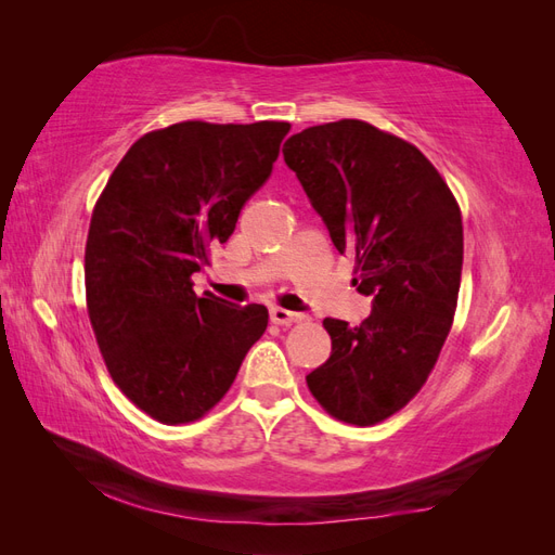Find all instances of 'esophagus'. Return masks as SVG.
<instances>
[{"instance_id":"esophagus-1","label":"esophagus","mask_w":555,"mask_h":555,"mask_svg":"<svg viewBox=\"0 0 555 555\" xmlns=\"http://www.w3.org/2000/svg\"><path fill=\"white\" fill-rule=\"evenodd\" d=\"M300 319H304V314L292 312V310H284V308H271V322H273V324L292 326V324H298Z\"/></svg>"}]
</instances>
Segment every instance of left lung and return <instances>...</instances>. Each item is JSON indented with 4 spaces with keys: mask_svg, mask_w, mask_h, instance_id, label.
<instances>
[{
    "mask_svg": "<svg viewBox=\"0 0 555 555\" xmlns=\"http://www.w3.org/2000/svg\"><path fill=\"white\" fill-rule=\"evenodd\" d=\"M284 162L322 215L373 312L324 319L331 357L306 382L331 416L375 426L422 391L453 324L463 268L456 196L416 145L363 120L308 127Z\"/></svg>",
    "mask_w": 555,
    "mask_h": 555,
    "instance_id": "1",
    "label": "left lung"
}]
</instances>
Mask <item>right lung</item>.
<instances>
[{
	"mask_svg": "<svg viewBox=\"0 0 555 555\" xmlns=\"http://www.w3.org/2000/svg\"><path fill=\"white\" fill-rule=\"evenodd\" d=\"M289 122H178L147 131L96 198L86 296L113 382L166 426L210 412L236 379L268 310L196 296L192 275L227 243L273 171Z\"/></svg>",
	"mask_w": 555,
	"mask_h": 555,
	"instance_id": "1",
	"label": "right lung"
}]
</instances>
